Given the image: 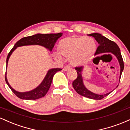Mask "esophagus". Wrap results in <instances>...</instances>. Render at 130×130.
Returning a JSON list of instances; mask_svg holds the SVG:
<instances>
[{"label":"esophagus","mask_w":130,"mask_h":130,"mask_svg":"<svg viewBox=\"0 0 130 130\" xmlns=\"http://www.w3.org/2000/svg\"><path fill=\"white\" fill-rule=\"evenodd\" d=\"M70 67L68 66V65H67V66H65V67L63 68V70L64 71H67L68 70H70Z\"/></svg>","instance_id":"34e87169"}]
</instances>
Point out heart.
<instances>
[{
  "label": "heart",
  "mask_w": 130,
  "mask_h": 130,
  "mask_svg": "<svg viewBox=\"0 0 130 130\" xmlns=\"http://www.w3.org/2000/svg\"><path fill=\"white\" fill-rule=\"evenodd\" d=\"M57 49L61 55L69 57L71 65L77 67L86 65L92 60L96 53L97 44L91 37H68L59 43ZM56 57L61 59L60 55L56 54Z\"/></svg>",
  "instance_id": "1"
}]
</instances>
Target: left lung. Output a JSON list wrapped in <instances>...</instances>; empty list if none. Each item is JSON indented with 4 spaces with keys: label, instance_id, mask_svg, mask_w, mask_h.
<instances>
[{
    "label": "left lung",
    "instance_id": "left-lung-1",
    "mask_svg": "<svg viewBox=\"0 0 130 130\" xmlns=\"http://www.w3.org/2000/svg\"><path fill=\"white\" fill-rule=\"evenodd\" d=\"M89 36L93 37L96 41L98 43V45L97 49H96V53L95 54H99L104 53H112L113 54L117 57L120 66V79L121 77L122 73L124 68V63H123V59L120 53V50L119 47L114 41L108 39L107 38L101 35V34L98 33H94V34H89ZM83 69V67H76L75 70H77V76L76 79H74L73 82V87L74 90L76 91V92L82 96L85 97L90 98L93 100H101L104 98L105 96H108L109 94L111 93H108L104 95H98V94L94 93L93 92H91L90 91L88 90L85 86H84L83 82V77H82L81 71ZM120 81V80H119ZM119 86V85H118Z\"/></svg>",
    "mask_w": 130,
    "mask_h": 130
}]
</instances>
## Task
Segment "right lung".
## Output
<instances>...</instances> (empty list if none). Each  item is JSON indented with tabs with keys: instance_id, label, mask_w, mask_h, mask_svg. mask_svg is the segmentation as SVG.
<instances>
[{
	"instance_id": "obj_1",
	"label": "right lung",
	"mask_w": 130,
	"mask_h": 130,
	"mask_svg": "<svg viewBox=\"0 0 130 130\" xmlns=\"http://www.w3.org/2000/svg\"><path fill=\"white\" fill-rule=\"evenodd\" d=\"M61 36H62V33L47 34H38L32 35V36L24 37V38L19 40L18 41H17L11 51L9 52L7 57V65L8 63L9 57L11 56L13 51L15 50L17 47L21 46L32 45V44H38V45L44 46L46 48L48 49L49 50L52 51L57 40L60 38ZM61 70H62L61 68H53V69L49 70L46 77H44V80H43L41 84L38 87H37L36 89L27 92H19L14 90L8 84L7 79V77H6V73L5 77V81L11 91L18 98L23 100H35L39 99V98L45 96L47 91L50 89L51 85L54 75L57 71H60Z\"/></svg>"
}]
</instances>
